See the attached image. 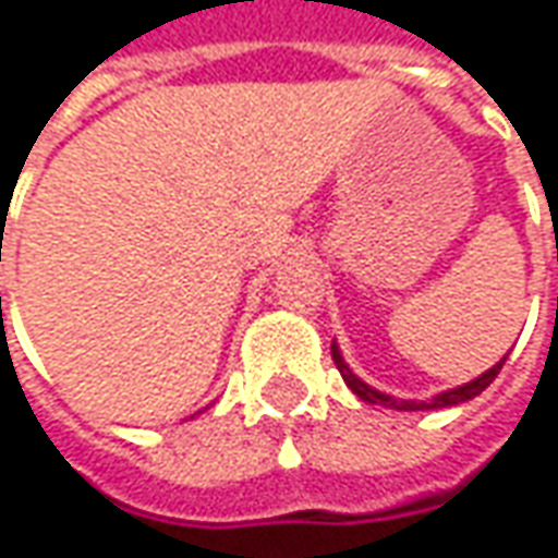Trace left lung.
<instances>
[{
	"instance_id": "1",
	"label": "left lung",
	"mask_w": 558,
	"mask_h": 558,
	"mask_svg": "<svg viewBox=\"0 0 558 558\" xmlns=\"http://www.w3.org/2000/svg\"><path fill=\"white\" fill-rule=\"evenodd\" d=\"M331 360H335L338 373L344 376L347 388H350L360 401H366V404H378V408H388V410H439V408L464 404V401L476 398V395H480L493 378L499 376V369H502V363H506V360H499L493 369H486L480 378L468 381V385H458V388H448V391H442V395H436L433 401H398V398H391V395H381V391H376V388H373V385H366L363 378L353 376V373H350V366L344 363V356H341V350H338V344H331Z\"/></svg>"
}]
</instances>
